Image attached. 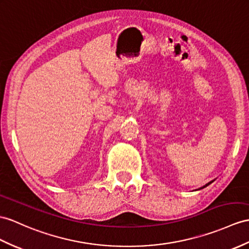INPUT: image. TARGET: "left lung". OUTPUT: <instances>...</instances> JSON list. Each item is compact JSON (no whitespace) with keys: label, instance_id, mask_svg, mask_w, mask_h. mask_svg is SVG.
<instances>
[{"label":"left lung","instance_id":"obj_1","mask_svg":"<svg viewBox=\"0 0 249 249\" xmlns=\"http://www.w3.org/2000/svg\"><path fill=\"white\" fill-rule=\"evenodd\" d=\"M212 181H213V180H211V181H209V183H207V184H206L205 186H203V187H201V188H199V189H203V188H205V187H207L208 185H210L211 183H212Z\"/></svg>","mask_w":249,"mask_h":249}]
</instances>
